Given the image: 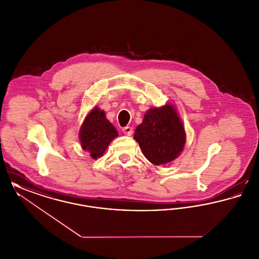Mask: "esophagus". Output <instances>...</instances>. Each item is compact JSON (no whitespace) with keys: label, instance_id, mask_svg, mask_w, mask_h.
Returning a JSON list of instances; mask_svg holds the SVG:
<instances>
[{"label":"esophagus","instance_id":"esophagus-1","mask_svg":"<svg viewBox=\"0 0 259 259\" xmlns=\"http://www.w3.org/2000/svg\"><path fill=\"white\" fill-rule=\"evenodd\" d=\"M124 134L127 136H131L133 134V128L130 127V126H126L122 129Z\"/></svg>","mask_w":259,"mask_h":259}]
</instances>
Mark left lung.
<instances>
[{
  "label": "left lung",
  "mask_w": 259,
  "mask_h": 259,
  "mask_svg": "<svg viewBox=\"0 0 259 259\" xmlns=\"http://www.w3.org/2000/svg\"><path fill=\"white\" fill-rule=\"evenodd\" d=\"M134 139L149 162L166 164L183 151L185 128L175 108L166 105L147 111L143 122L136 128Z\"/></svg>",
  "instance_id": "obj_1"
}]
</instances>
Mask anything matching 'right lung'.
<instances>
[{
	"mask_svg": "<svg viewBox=\"0 0 259 259\" xmlns=\"http://www.w3.org/2000/svg\"><path fill=\"white\" fill-rule=\"evenodd\" d=\"M117 136L116 129L106 118L105 112L98 108H94L88 113L79 132L81 147L90 152L94 159L105 152L111 141Z\"/></svg>",
	"mask_w": 259,
	"mask_h": 259,
	"instance_id": "right-lung-1",
	"label": "right lung"
}]
</instances>
